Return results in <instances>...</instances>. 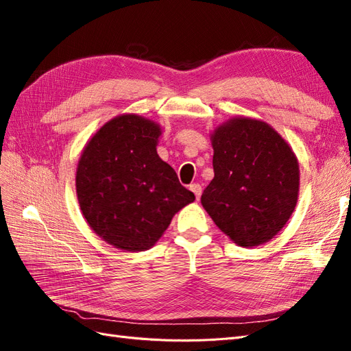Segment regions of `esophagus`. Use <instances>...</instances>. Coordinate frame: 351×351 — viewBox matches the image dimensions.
Segmentation results:
<instances>
[{"label":"esophagus","mask_w":351,"mask_h":351,"mask_svg":"<svg viewBox=\"0 0 351 351\" xmlns=\"http://www.w3.org/2000/svg\"><path fill=\"white\" fill-rule=\"evenodd\" d=\"M189 189L192 190V192H193L195 196H196V199L199 200V199H200V195H202V186H200L199 183H193V184H190Z\"/></svg>","instance_id":"34e87169"}]
</instances>
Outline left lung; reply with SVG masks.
I'll list each match as a JSON object with an SVG mask.
<instances>
[{
  "instance_id": "1",
  "label": "left lung",
  "mask_w": 351,
  "mask_h": 351,
  "mask_svg": "<svg viewBox=\"0 0 351 351\" xmlns=\"http://www.w3.org/2000/svg\"><path fill=\"white\" fill-rule=\"evenodd\" d=\"M214 178L202 206L237 246L269 241L299 199L300 169L284 137L262 120L232 117L210 133Z\"/></svg>"
}]
</instances>
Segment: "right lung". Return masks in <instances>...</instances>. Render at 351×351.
<instances>
[{"instance_id": "obj_1", "label": "right lung", "mask_w": 351, "mask_h": 351, "mask_svg": "<svg viewBox=\"0 0 351 351\" xmlns=\"http://www.w3.org/2000/svg\"><path fill=\"white\" fill-rule=\"evenodd\" d=\"M162 127L139 114H120L88 141L76 169L83 217L104 241L125 252L155 246L195 195L156 152Z\"/></svg>"}]
</instances>
